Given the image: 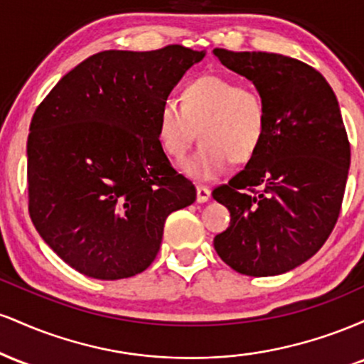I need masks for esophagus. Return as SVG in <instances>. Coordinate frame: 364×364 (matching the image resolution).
<instances>
[{
	"label": "esophagus",
	"instance_id": "esophagus-1",
	"mask_svg": "<svg viewBox=\"0 0 364 364\" xmlns=\"http://www.w3.org/2000/svg\"><path fill=\"white\" fill-rule=\"evenodd\" d=\"M212 191L208 190L207 186H196V202L198 203H205L210 200Z\"/></svg>",
	"mask_w": 364,
	"mask_h": 364
}]
</instances>
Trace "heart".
<instances>
[{
  "instance_id": "heart-1",
  "label": "heart",
  "mask_w": 364,
  "mask_h": 364,
  "mask_svg": "<svg viewBox=\"0 0 364 364\" xmlns=\"http://www.w3.org/2000/svg\"><path fill=\"white\" fill-rule=\"evenodd\" d=\"M202 145L183 162V173L195 181L223 176L231 162H246L262 145L267 107L262 94L232 78L205 75L188 83L181 104L166 99L157 116V136L169 157L181 161L196 139Z\"/></svg>"
}]
</instances>
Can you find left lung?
<instances>
[{"label":"left lung","instance_id":"8db88e82","mask_svg":"<svg viewBox=\"0 0 364 364\" xmlns=\"http://www.w3.org/2000/svg\"><path fill=\"white\" fill-rule=\"evenodd\" d=\"M214 56L248 78L267 107L262 145L212 193L231 214L214 248L243 275L286 274L318 252L339 217L350 164L339 102L321 73L294 58L228 49Z\"/></svg>","mask_w":364,"mask_h":364}]
</instances>
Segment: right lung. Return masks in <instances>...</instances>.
Returning <instances> with one entry per match:
<instances>
[{"mask_svg":"<svg viewBox=\"0 0 364 364\" xmlns=\"http://www.w3.org/2000/svg\"><path fill=\"white\" fill-rule=\"evenodd\" d=\"M205 51H102L37 107L27 140L28 212L63 262L87 277L144 272L171 212L195 202L157 136L161 104Z\"/></svg>","mask_w":364,"mask_h":364,"instance_id":"obj_1","label":"right lung"}]
</instances>
